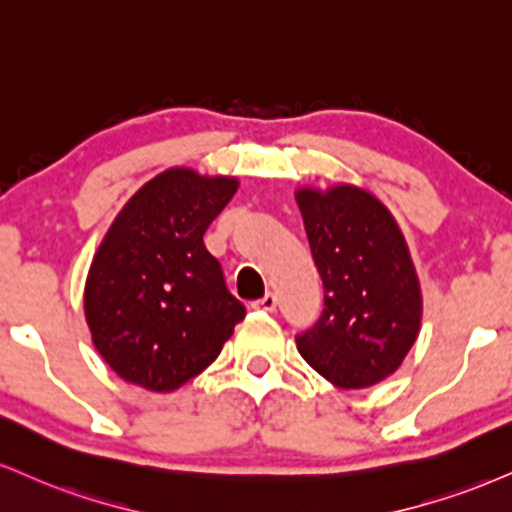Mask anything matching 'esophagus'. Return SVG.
<instances>
[{
	"mask_svg": "<svg viewBox=\"0 0 512 512\" xmlns=\"http://www.w3.org/2000/svg\"><path fill=\"white\" fill-rule=\"evenodd\" d=\"M276 305H279V298H276L274 293H267L262 300L252 303V307H255V310H264V312H274Z\"/></svg>",
	"mask_w": 512,
	"mask_h": 512,
	"instance_id": "obj_1",
	"label": "esophagus"
}]
</instances>
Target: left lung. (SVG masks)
Here are the masks:
<instances>
[{
	"instance_id": "1",
	"label": "left lung",
	"mask_w": 512,
	"mask_h": 512,
	"mask_svg": "<svg viewBox=\"0 0 512 512\" xmlns=\"http://www.w3.org/2000/svg\"><path fill=\"white\" fill-rule=\"evenodd\" d=\"M324 312L298 353L338 389H367L403 365L422 329V288L389 207L353 183L295 190Z\"/></svg>"
}]
</instances>
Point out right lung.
Segmentation results:
<instances>
[{
  "instance_id": "add662e5",
  "label": "right lung",
  "mask_w": 512,
  "mask_h": 512,
  "mask_svg": "<svg viewBox=\"0 0 512 512\" xmlns=\"http://www.w3.org/2000/svg\"><path fill=\"white\" fill-rule=\"evenodd\" d=\"M238 186L236 176L171 166L133 193L104 233L85 279V322L92 346L128 384L181 389L245 317L202 240Z\"/></svg>"
}]
</instances>
